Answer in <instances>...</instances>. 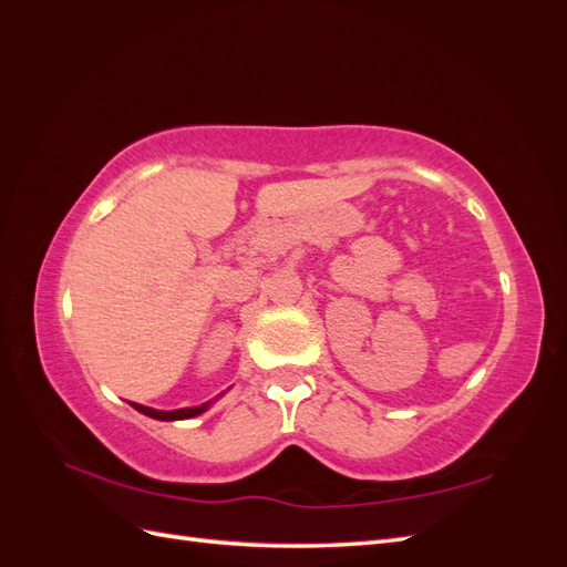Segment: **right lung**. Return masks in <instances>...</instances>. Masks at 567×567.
<instances>
[{
	"instance_id": "add662e5",
	"label": "right lung",
	"mask_w": 567,
	"mask_h": 567,
	"mask_svg": "<svg viewBox=\"0 0 567 567\" xmlns=\"http://www.w3.org/2000/svg\"><path fill=\"white\" fill-rule=\"evenodd\" d=\"M136 411H142V414L151 416V419H158V421H179V419H194L198 414H203L208 404H200V406H186V409H175V411H158V409H148L142 404H132Z\"/></svg>"
}]
</instances>
